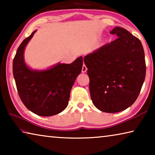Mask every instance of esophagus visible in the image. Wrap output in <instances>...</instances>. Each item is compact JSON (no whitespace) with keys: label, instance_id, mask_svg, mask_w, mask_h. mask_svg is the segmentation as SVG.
<instances>
[{"label":"esophagus","instance_id":"1","mask_svg":"<svg viewBox=\"0 0 155 155\" xmlns=\"http://www.w3.org/2000/svg\"><path fill=\"white\" fill-rule=\"evenodd\" d=\"M87 70V67H86V65L85 64H83V68H82V72L84 73V72H86V71Z\"/></svg>","mask_w":155,"mask_h":155}]
</instances>
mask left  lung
<instances>
[{
    "mask_svg": "<svg viewBox=\"0 0 155 155\" xmlns=\"http://www.w3.org/2000/svg\"><path fill=\"white\" fill-rule=\"evenodd\" d=\"M110 33L118 38L87 54L83 61L88 68L94 106L101 111L117 113L137 100L146 68L142 44L137 38L118 27Z\"/></svg>",
    "mask_w": 155,
    "mask_h": 155,
    "instance_id": "1",
    "label": "left lung"
}]
</instances>
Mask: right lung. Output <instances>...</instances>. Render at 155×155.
Returning a JSON list of instances; mask_svg holds the SVG:
<instances>
[{"mask_svg":"<svg viewBox=\"0 0 155 155\" xmlns=\"http://www.w3.org/2000/svg\"><path fill=\"white\" fill-rule=\"evenodd\" d=\"M36 31L18 47L13 61V74L25 107L40 116H51L67 107L72 87L82 70L83 57H78L72 64L59 63L44 70L31 69L25 61L24 51Z\"/></svg>","mask_w":155,"mask_h":155,"instance_id":"add662e5","label":"right lung"}]
</instances>
